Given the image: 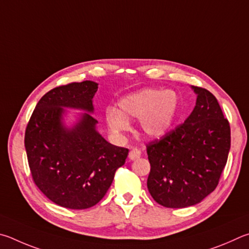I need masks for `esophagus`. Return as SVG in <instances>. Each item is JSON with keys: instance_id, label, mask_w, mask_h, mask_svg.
I'll return each mask as SVG.
<instances>
[{"instance_id": "obj_1", "label": "esophagus", "mask_w": 249, "mask_h": 249, "mask_svg": "<svg viewBox=\"0 0 249 249\" xmlns=\"http://www.w3.org/2000/svg\"><path fill=\"white\" fill-rule=\"evenodd\" d=\"M141 156V151L139 149H132L129 152V160H136L138 159H140Z\"/></svg>"}]
</instances>
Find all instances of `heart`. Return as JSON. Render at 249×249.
I'll return each mask as SVG.
<instances>
[{"instance_id":"heart-1","label":"heart","mask_w":249,"mask_h":249,"mask_svg":"<svg viewBox=\"0 0 249 249\" xmlns=\"http://www.w3.org/2000/svg\"><path fill=\"white\" fill-rule=\"evenodd\" d=\"M178 106L179 99L174 90L144 89L122 97L118 102L119 110L108 108L105 119L116 136L129 131V120L140 119L142 133L150 139H160L171 131Z\"/></svg>"}]
</instances>
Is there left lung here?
Instances as JSON below:
<instances>
[{
	"label": "left lung",
	"mask_w": 249,
	"mask_h": 249,
	"mask_svg": "<svg viewBox=\"0 0 249 249\" xmlns=\"http://www.w3.org/2000/svg\"><path fill=\"white\" fill-rule=\"evenodd\" d=\"M196 106L185 122L147 145V189L166 208L195 206L216 188L228 160L231 129L216 98L191 86Z\"/></svg>",
	"instance_id": "8db88e82"
}]
</instances>
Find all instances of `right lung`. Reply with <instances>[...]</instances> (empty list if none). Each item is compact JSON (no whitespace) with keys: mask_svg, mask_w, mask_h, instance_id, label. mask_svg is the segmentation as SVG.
Wrapping results in <instances>:
<instances>
[{"mask_svg":"<svg viewBox=\"0 0 249 249\" xmlns=\"http://www.w3.org/2000/svg\"><path fill=\"white\" fill-rule=\"evenodd\" d=\"M93 81L55 87L39 100L26 128L25 149L35 184L58 206L87 209L106 195L129 150L112 145L97 131ZM67 108L84 111L71 125Z\"/></svg>","mask_w":249,"mask_h":249,"instance_id":"1","label":"right lung"}]
</instances>
